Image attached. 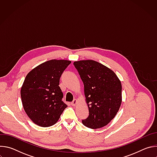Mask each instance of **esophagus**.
<instances>
[{"label":"esophagus","instance_id":"1","mask_svg":"<svg viewBox=\"0 0 157 157\" xmlns=\"http://www.w3.org/2000/svg\"><path fill=\"white\" fill-rule=\"evenodd\" d=\"M77 102H78V100H77V99H74L73 101L71 102V105H72L73 106H75V105H76V104H77Z\"/></svg>","mask_w":157,"mask_h":157}]
</instances>
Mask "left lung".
<instances>
[{
  "mask_svg": "<svg viewBox=\"0 0 157 157\" xmlns=\"http://www.w3.org/2000/svg\"><path fill=\"white\" fill-rule=\"evenodd\" d=\"M84 83L89 115L82 121L86 127L99 128L116 116L122 103V84L116 73L94 60L74 62Z\"/></svg>",
  "mask_w": 157,
  "mask_h": 157,
  "instance_id": "1",
  "label": "left lung"
}]
</instances>
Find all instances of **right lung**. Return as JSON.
I'll return each instance as SVG.
<instances>
[{
  "label": "right lung",
  "instance_id": "obj_1",
  "mask_svg": "<svg viewBox=\"0 0 157 157\" xmlns=\"http://www.w3.org/2000/svg\"><path fill=\"white\" fill-rule=\"evenodd\" d=\"M71 63L51 59L37 66L26 76L20 91L22 105L37 125H53L68 107L62 101L63 94L59 84L63 72Z\"/></svg>",
  "mask_w": 157,
  "mask_h": 157
}]
</instances>
